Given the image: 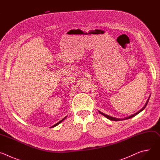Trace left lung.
Masks as SVG:
<instances>
[{"label": "left lung", "instance_id": "obj_1", "mask_svg": "<svg viewBox=\"0 0 160 160\" xmlns=\"http://www.w3.org/2000/svg\"><path fill=\"white\" fill-rule=\"evenodd\" d=\"M149 100V99H148V101H146V103L145 104L144 106L141 110H139L138 112H135V114H133V115H130V116H129V117H127V118H122V119H121V118H115V117H112L109 116V115H106V114H104V113H103V112H101V111H99V112L101 114V115H102L103 116H104L105 117H106L108 119H109V120H112V121H120V120H127V119L131 118H132V117L136 116L137 115H138V114H139V112H141L142 111H143V110L145 109V108L146 107V106H147V104H148V103Z\"/></svg>", "mask_w": 160, "mask_h": 160}]
</instances>
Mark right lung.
Masks as SVG:
<instances>
[{
	"label": "right lung",
	"instance_id": "obj_1",
	"mask_svg": "<svg viewBox=\"0 0 160 160\" xmlns=\"http://www.w3.org/2000/svg\"><path fill=\"white\" fill-rule=\"evenodd\" d=\"M66 117H64V118H63V119H62V120H61V121H59V122H58V123H56V124H55V125H53V126H52V127H51V128H52V127H56V126H57V125H59V123H61V122H62V121H63V120H64V119H65V118H66Z\"/></svg>",
	"mask_w": 160,
	"mask_h": 160
}]
</instances>
